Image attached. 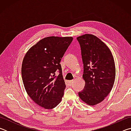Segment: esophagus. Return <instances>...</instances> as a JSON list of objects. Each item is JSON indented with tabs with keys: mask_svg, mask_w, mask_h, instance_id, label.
Here are the masks:
<instances>
[{
	"mask_svg": "<svg viewBox=\"0 0 131 131\" xmlns=\"http://www.w3.org/2000/svg\"><path fill=\"white\" fill-rule=\"evenodd\" d=\"M73 82H74L73 80H69V81H68V83L70 85H71L73 83Z\"/></svg>",
	"mask_w": 131,
	"mask_h": 131,
	"instance_id": "1",
	"label": "esophagus"
}]
</instances>
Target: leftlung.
<instances>
[{"mask_svg":"<svg viewBox=\"0 0 131 131\" xmlns=\"http://www.w3.org/2000/svg\"><path fill=\"white\" fill-rule=\"evenodd\" d=\"M84 64L85 87L79 96L84 103L95 106L110 92L116 77V66L112 52L98 37L85 34L77 37Z\"/></svg>","mask_w":131,"mask_h":131,"instance_id":"8db88e82","label":"left lung"}]
</instances>
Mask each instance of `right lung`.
<instances>
[{
	"label": "right lung",
	"instance_id": "add662e5",
	"mask_svg": "<svg viewBox=\"0 0 131 131\" xmlns=\"http://www.w3.org/2000/svg\"><path fill=\"white\" fill-rule=\"evenodd\" d=\"M72 40V37H45L24 56L21 68L24 87L29 96L46 109L56 107L63 96L66 84L59 63ZM57 70L60 74L56 77Z\"/></svg>",
	"mask_w": 131,
	"mask_h": 131
}]
</instances>
